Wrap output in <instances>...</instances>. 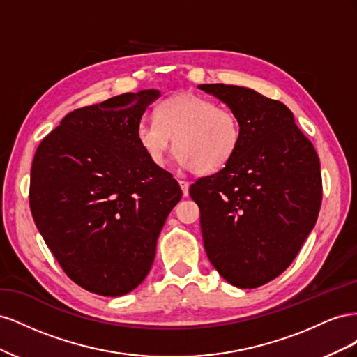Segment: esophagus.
Wrapping results in <instances>:
<instances>
[{"label":"esophagus","instance_id":"obj_1","mask_svg":"<svg viewBox=\"0 0 357 357\" xmlns=\"http://www.w3.org/2000/svg\"><path fill=\"white\" fill-rule=\"evenodd\" d=\"M178 183H180V188H181V190H183V195L188 197V195H189V181H186V180H178Z\"/></svg>","mask_w":357,"mask_h":357}]
</instances>
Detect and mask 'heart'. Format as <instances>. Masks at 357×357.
I'll list each match as a JSON object with an SVG mask.
<instances>
[{"label": "heart", "instance_id": "obj_1", "mask_svg": "<svg viewBox=\"0 0 357 357\" xmlns=\"http://www.w3.org/2000/svg\"><path fill=\"white\" fill-rule=\"evenodd\" d=\"M156 121H142L137 142L153 165L167 162L174 143L180 164L197 174H213L229 164L241 143V125L229 109L195 93L162 101Z\"/></svg>", "mask_w": 357, "mask_h": 357}]
</instances>
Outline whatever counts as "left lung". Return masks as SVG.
<instances>
[{"label":"left lung","instance_id":"left-lung-1","mask_svg":"<svg viewBox=\"0 0 357 357\" xmlns=\"http://www.w3.org/2000/svg\"><path fill=\"white\" fill-rule=\"evenodd\" d=\"M238 117L231 162L189 188L204 247L226 282L255 289L294 262L321 204L320 162L294 114L277 100L231 84H199Z\"/></svg>","mask_w":357,"mask_h":357}]
</instances>
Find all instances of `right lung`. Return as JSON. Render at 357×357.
Instances as JSON below:
<instances>
[{
    "instance_id": "1",
    "label": "right lung",
    "mask_w": 357,
    "mask_h": 357,
    "mask_svg": "<svg viewBox=\"0 0 357 357\" xmlns=\"http://www.w3.org/2000/svg\"><path fill=\"white\" fill-rule=\"evenodd\" d=\"M158 96L146 89L68 113L32 160L37 229L62 271L96 295L121 296L143 282L162 226L181 199L177 180L137 142Z\"/></svg>"
}]
</instances>
